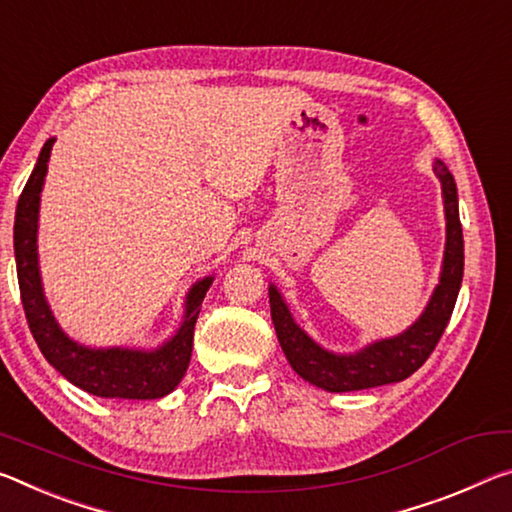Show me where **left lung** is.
I'll return each instance as SVG.
<instances>
[{
    "mask_svg": "<svg viewBox=\"0 0 512 512\" xmlns=\"http://www.w3.org/2000/svg\"><path fill=\"white\" fill-rule=\"evenodd\" d=\"M435 175L442 182L446 212L444 266L440 285H437L426 312L403 335L383 339V342L362 348L355 355L328 353L296 326L278 289L273 285L269 287L271 319L275 332H278L280 346L291 367L307 383L326 389V392H355V389L399 383V380L412 376L421 364L431 358L446 323L451 319L453 307H456L462 266H465L456 182H453V175L446 170L442 161H435Z\"/></svg>",
    "mask_w": 512,
    "mask_h": 512,
    "instance_id": "obj_1",
    "label": "left lung"
}]
</instances>
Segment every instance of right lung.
I'll use <instances>...</instances> for the list:
<instances>
[{
  "label": "right lung",
  "instance_id": "1",
  "mask_svg": "<svg viewBox=\"0 0 512 512\" xmlns=\"http://www.w3.org/2000/svg\"><path fill=\"white\" fill-rule=\"evenodd\" d=\"M54 139L47 141L40 150L34 173L20 193L15 209L13 246L15 264H18V282L24 316L36 344L43 351L45 360L88 394L102 399H161L180 385L191 360L193 330L207 289L214 278H205L193 285L186 296V312L175 337L152 353L129 351V348H86L72 342L59 328L47 307V300L40 287L36 232H38V205L40 191L47 175Z\"/></svg>",
  "mask_w": 512,
  "mask_h": 512
}]
</instances>
